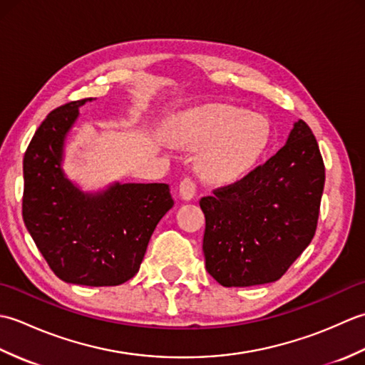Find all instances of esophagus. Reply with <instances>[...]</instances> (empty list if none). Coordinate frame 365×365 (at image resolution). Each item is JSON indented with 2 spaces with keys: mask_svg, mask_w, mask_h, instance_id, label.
<instances>
[{
  "mask_svg": "<svg viewBox=\"0 0 365 365\" xmlns=\"http://www.w3.org/2000/svg\"><path fill=\"white\" fill-rule=\"evenodd\" d=\"M178 192H180V197L183 200H191L196 195V183L192 178L187 177L180 182V187H178Z\"/></svg>",
  "mask_w": 365,
  "mask_h": 365,
  "instance_id": "34e87169",
  "label": "esophagus"
}]
</instances>
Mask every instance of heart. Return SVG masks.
I'll return each mask as SVG.
<instances>
[{
  "label": "heart",
  "instance_id": "heart-1",
  "mask_svg": "<svg viewBox=\"0 0 365 365\" xmlns=\"http://www.w3.org/2000/svg\"><path fill=\"white\" fill-rule=\"evenodd\" d=\"M169 141L199 150L196 170L208 183H230L243 177L267 149L269 127L260 114L226 103L192 108L169 122Z\"/></svg>",
  "mask_w": 365,
  "mask_h": 365
}]
</instances>
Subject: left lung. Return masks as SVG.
<instances>
[{"label": "left lung", "mask_w": 365, "mask_h": 365, "mask_svg": "<svg viewBox=\"0 0 365 365\" xmlns=\"http://www.w3.org/2000/svg\"><path fill=\"white\" fill-rule=\"evenodd\" d=\"M324 187V165L304 120L267 163L199 200L205 215V267L224 287L281 279L312 242Z\"/></svg>", "instance_id": "obj_1"}]
</instances>
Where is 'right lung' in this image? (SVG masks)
Here are the masks:
<instances>
[{"instance_id": "add662e5", "label": "right lung", "mask_w": 365, "mask_h": 365, "mask_svg": "<svg viewBox=\"0 0 365 365\" xmlns=\"http://www.w3.org/2000/svg\"><path fill=\"white\" fill-rule=\"evenodd\" d=\"M92 98L53 110L23 158V221L53 273L68 284L120 285L133 277L155 227L174 205L166 183H113L83 192L66 177L64 141Z\"/></svg>"}]
</instances>
